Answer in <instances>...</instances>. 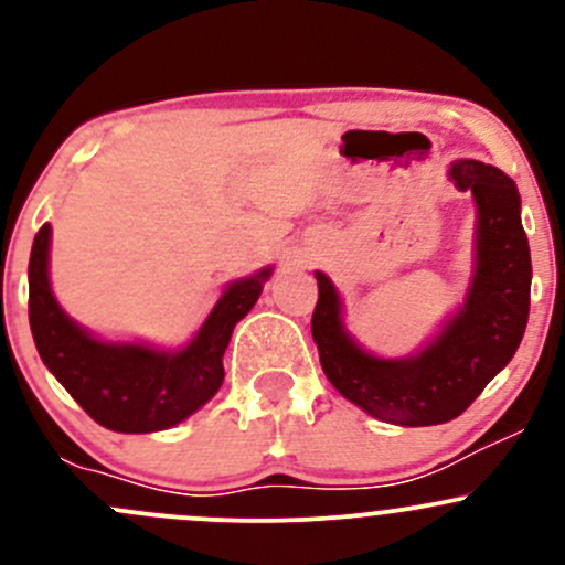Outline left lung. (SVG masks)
Returning a JSON list of instances; mask_svg holds the SVG:
<instances>
[{
  "mask_svg": "<svg viewBox=\"0 0 565 565\" xmlns=\"http://www.w3.org/2000/svg\"><path fill=\"white\" fill-rule=\"evenodd\" d=\"M476 199V270L461 309L418 355L377 358L344 328L333 281L317 273L311 335L333 388L369 415L398 426H435L465 413L505 369L525 335L530 311V246L516 182L481 161L448 172Z\"/></svg>",
  "mask_w": 565,
  "mask_h": 565,
  "instance_id": "8db88e82",
  "label": "left lung"
}]
</instances>
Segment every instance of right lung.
<instances>
[{"label": "right lung", "mask_w": 565, "mask_h": 565, "mask_svg": "<svg viewBox=\"0 0 565 565\" xmlns=\"http://www.w3.org/2000/svg\"><path fill=\"white\" fill-rule=\"evenodd\" d=\"M51 226L43 224L30 256V328L62 388L100 426L125 435L172 429L207 404L224 383L232 330L254 309L270 267L230 284L199 333L182 350L100 341L56 303L49 281Z\"/></svg>", "instance_id": "right-lung-1"}]
</instances>
